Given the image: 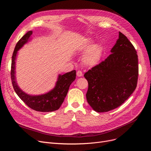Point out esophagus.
I'll use <instances>...</instances> for the list:
<instances>
[{"label":"esophagus","mask_w":151,"mask_h":151,"mask_svg":"<svg viewBox=\"0 0 151 151\" xmlns=\"http://www.w3.org/2000/svg\"><path fill=\"white\" fill-rule=\"evenodd\" d=\"M77 77H82L83 76V72H82L81 70H78L77 72Z\"/></svg>","instance_id":"1"}]
</instances>
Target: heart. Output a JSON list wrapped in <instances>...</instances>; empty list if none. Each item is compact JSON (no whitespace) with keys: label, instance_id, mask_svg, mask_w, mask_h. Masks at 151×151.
I'll return each mask as SVG.
<instances>
[{"label":"heart","instance_id":"b5f03b06","mask_svg":"<svg viewBox=\"0 0 151 151\" xmlns=\"http://www.w3.org/2000/svg\"><path fill=\"white\" fill-rule=\"evenodd\" d=\"M93 40L90 38L85 39L80 45V50L87 52L83 57V62L88 66H95L101 61L104 53V48L101 45H93Z\"/></svg>","mask_w":151,"mask_h":151}]
</instances>
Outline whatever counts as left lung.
<instances>
[{
    "label": "left lung",
    "mask_w": 151,
    "mask_h": 151,
    "mask_svg": "<svg viewBox=\"0 0 151 151\" xmlns=\"http://www.w3.org/2000/svg\"><path fill=\"white\" fill-rule=\"evenodd\" d=\"M111 54L84 75L88 82L86 98L97 112H106L124 103L135 91L139 76L138 56L121 32Z\"/></svg>",
    "instance_id": "left-lung-1"
}]
</instances>
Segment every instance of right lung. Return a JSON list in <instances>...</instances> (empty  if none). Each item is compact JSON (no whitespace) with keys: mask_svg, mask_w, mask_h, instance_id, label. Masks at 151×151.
I'll list each match as a JSON object with an SVG mask.
<instances>
[{"mask_svg":"<svg viewBox=\"0 0 151 151\" xmlns=\"http://www.w3.org/2000/svg\"><path fill=\"white\" fill-rule=\"evenodd\" d=\"M33 31H29L19 40L12 57L11 77L13 88L21 99L32 109L40 112L57 110L63 103L68 89L76 77V71L72 70L63 75H59L55 87L50 92L42 95L31 96L24 93L17 86L15 77V60L17 51L28 42Z\"/></svg>","mask_w":151,"mask_h":151,"instance_id":"add662e5","label":"right lung"}]
</instances>
